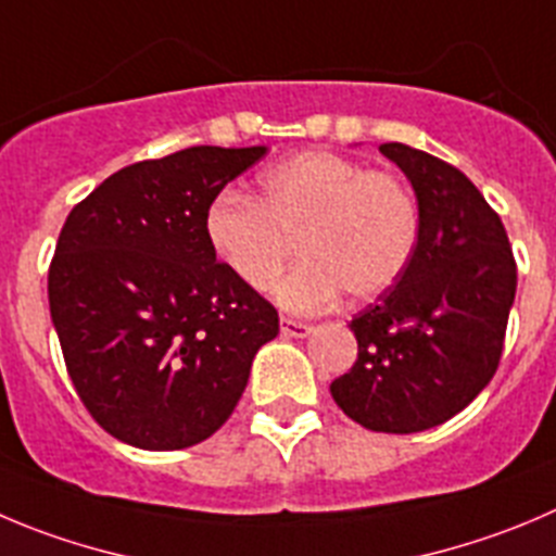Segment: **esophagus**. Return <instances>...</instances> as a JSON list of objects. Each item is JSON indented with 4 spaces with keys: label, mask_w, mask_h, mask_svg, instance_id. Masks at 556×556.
Returning a JSON list of instances; mask_svg holds the SVG:
<instances>
[{
    "label": "esophagus",
    "mask_w": 556,
    "mask_h": 556,
    "mask_svg": "<svg viewBox=\"0 0 556 556\" xmlns=\"http://www.w3.org/2000/svg\"><path fill=\"white\" fill-rule=\"evenodd\" d=\"M279 326H282V334L285 337H295V340H304V337L313 334V326L302 324V320L282 318V320H279Z\"/></svg>",
    "instance_id": "1"
}]
</instances>
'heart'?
<instances>
[{
	"instance_id": "obj_1",
	"label": "heart",
	"mask_w": 556,
	"mask_h": 556,
	"mask_svg": "<svg viewBox=\"0 0 556 556\" xmlns=\"http://www.w3.org/2000/svg\"><path fill=\"white\" fill-rule=\"evenodd\" d=\"M216 261L263 293L299 241L302 266L277 288L290 313H315L342 293L372 302L412 266L419 207L397 175L367 169L331 150H304L257 178V197L222 191L202 219Z\"/></svg>"
}]
</instances>
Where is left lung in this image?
Here are the masks:
<instances>
[{
  "label": "left lung",
  "mask_w": 556,
  "mask_h": 556,
  "mask_svg": "<svg viewBox=\"0 0 556 556\" xmlns=\"http://www.w3.org/2000/svg\"><path fill=\"white\" fill-rule=\"evenodd\" d=\"M412 184L419 243L412 266L351 320L359 359L331 397L362 428L419 433L464 412L494 378L516 299L500 216L447 161L381 144Z\"/></svg>",
  "instance_id": "8db88e82"
}]
</instances>
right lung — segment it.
I'll use <instances>...</instances> for the list:
<instances>
[{
    "label": "right lung",
    "mask_w": 556,
    "mask_h": 556,
    "mask_svg": "<svg viewBox=\"0 0 556 556\" xmlns=\"http://www.w3.org/2000/svg\"><path fill=\"white\" fill-rule=\"evenodd\" d=\"M178 150L109 175L71 211L49 268L67 376L106 433L139 450L214 435L247 389L279 315L205 241L216 194L266 155Z\"/></svg>",
    "instance_id": "1"
}]
</instances>
